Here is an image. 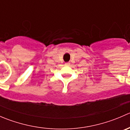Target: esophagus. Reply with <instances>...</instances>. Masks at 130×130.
Masks as SVG:
<instances>
[{
    "instance_id": "34e87169",
    "label": "esophagus",
    "mask_w": 130,
    "mask_h": 130,
    "mask_svg": "<svg viewBox=\"0 0 130 130\" xmlns=\"http://www.w3.org/2000/svg\"><path fill=\"white\" fill-rule=\"evenodd\" d=\"M70 62H67V63H65V65H70Z\"/></svg>"
}]
</instances>
